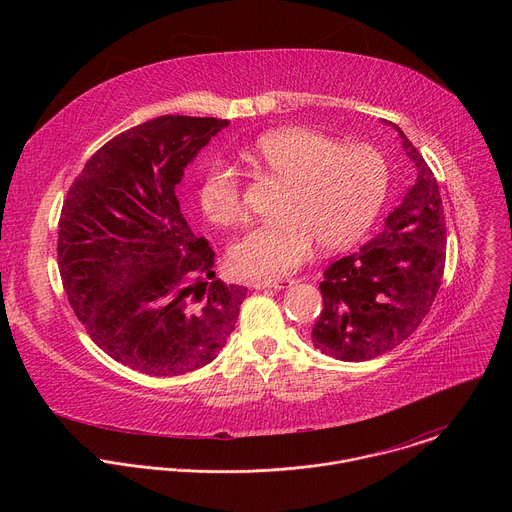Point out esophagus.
Here are the masks:
<instances>
[{
  "instance_id": "1",
  "label": "esophagus",
  "mask_w": 512,
  "mask_h": 512,
  "mask_svg": "<svg viewBox=\"0 0 512 512\" xmlns=\"http://www.w3.org/2000/svg\"><path fill=\"white\" fill-rule=\"evenodd\" d=\"M296 281L294 279H257V281H251V285L255 287V289H267V287H273V289H287V287H291V285H294Z\"/></svg>"
}]
</instances>
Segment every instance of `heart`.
<instances>
[{
	"label": "heart",
	"instance_id": "heart-1",
	"mask_svg": "<svg viewBox=\"0 0 512 512\" xmlns=\"http://www.w3.org/2000/svg\"><path fill=\"white\" fill-rule=\"evenodd\" d=\"M245 160L281 182L271 221L251 229L231 251L243 277L271 279L298 269L320 249L336 251L369 231L389 190L385 156L369 143H338L304 125L271 129L243 152ZM200 208L216 227L243 223L245 204L237 172L214 162L198 188Z\"/></svg>",
	"mask_w": 512,
	"mask_h": 512
}]
</instances>
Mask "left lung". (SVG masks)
Listing matches in <instances>:
<instances>
[{
  "label": "left lung",
  "mask_w": 512,
  "mask_h": 512,
  "mask_svg": "<svg viewBox=\"0 0 512 512\" xmlns=\"http://www.w3.org/2000/svg\"><path fill=\"white\" fill-rule=\"evenodd\" d=\"M417 180L358 253L334 261L320 283L324 310L314 346L344 362L377 358L407 340L427 316L446 265V216L437 180L405 133Z\"/></svg>",
  "instance_id": "left-lung-1"
}]
</instances>
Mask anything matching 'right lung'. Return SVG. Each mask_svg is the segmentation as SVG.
<instances>
[{
	"label": "right lung",
	"mask_w": 512,
	"mask_h": 512,
	"mask_svg": "<svg viewBox=\"0 0 512 512\" xmlns=\"http://www.w3.org/2000/svg\"><path fill=\"white\" fill-rule=\"evenodd\" d=\"M227 119L162 115L97 150L68 188L58 269L93 342L125 367L176 377L212 362L235 330L243 285L214 277L176 186Z\"/></svg>",
	"instance_id": "add662e5"
}]
</instances>
